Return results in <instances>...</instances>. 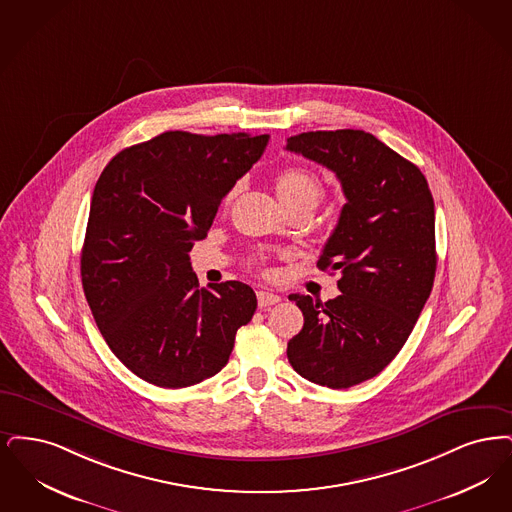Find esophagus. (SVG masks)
<instances>
[{
    "mask_svg": "<svg viewBox=\"0 0 512 512\" xmlns=\"http://www.w3.org/2000/svg\"><path fill=\"white\" fill-rule=\"evenodd\" d=\"M279 302H281V296L275 294V292H269V290H260L258 292V306L262 310H267V308H271V306H275Z\"/></svg>",
    "mask_w": 512,
    "mask_h": 512,
    "instance_id": "esophagus-1",
    "label": "esophagus"
}]
</instances>
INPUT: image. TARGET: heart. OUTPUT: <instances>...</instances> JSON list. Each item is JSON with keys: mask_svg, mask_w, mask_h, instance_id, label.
Returning <instances> with one entry per match:
<instances>
[{"mask_svg": "<svg viewBox=\"0 0 512 512\" xmlns=\"http://www.w3.org/2000/svg\"><path fill=\"white\" fill-rule=\"evenodd\" d=\"M275 187L279 199L285 202V206H310L315 208L319 200L323 199L325 187L321 178L304 168V166H287L275 176ZM235 191L229 193V199H233Z\"/></svg>", "mask_w": 512, "mask_h": 512, "instance_id": "b5f03b06", "label": "heart"}]
</instances>
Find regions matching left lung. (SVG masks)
Masks as SVG:
<instances>
[{"mask_svg": "<svg viewBox=\"0 0 512 512\" xmlns=\"http://www.w3.org/2000/svg\"><path fill=\"white\" fill-rule=\"evenodd\" d=\"M287 151L323 164L346 204L319 269H340L334 300L290 294L304 327L287 346L292 369L327 388H350L398 356L436 275L434 199L423 172L363 130L306 132Z\"/></svg>", "mask_w": 512, "mask_h": 512, "instance_id": "1", "label": "left lung"}]
</instances>
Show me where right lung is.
<instances>
[{
    "label": "right lung",
    "instance_id": "right-lung-1",
    "mask_svg": "<svg viewBox=\"0 0 512 512\" xmlns=\"http://www.w3.org/2000/svg\"><path fill=\"white\" fill-rule=\"evenodd\" d=\"M267 141L164 132L120 151L97 179L82 287L112 354L137 377L160 388L214 377L256 312L241 281L200 289L189 252Z\"/></svg>",
    "mask_w": 512,
    "mask_h": 512
}]
</instances>
